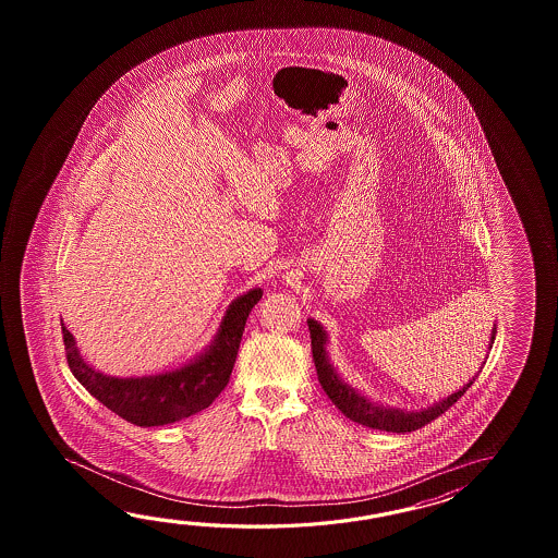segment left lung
<instances>
[{"mask_svg": "<svg viewBox=\"0 0 558 558\" xmlns=\"http://www.w3.org/2000/svg\"><path fill=\"white\" fill-rule=\"evenodd\" d=\"M308 331H311V349H313V361L317 368V377H319L323 391L327 392V397L331 399L332 404L343 413L347 418L355 421L359 425H365L368 428H379L387 433H411L416 428L425 427L430 421H435L437 416L442 415L449 407L457 403L463 397L466 389L473 385V380H469L463 389L449 395L447 399H442L439 403L430 404L423 411H399L391 407H383V404L371 403L367 397H363L361 392L355 391L351 385H347L339 373L329 361L327 355V332L323 331L320 323L315 319H308ZM497 327H493L490 332V347L495 341Z\"/></svg>", "mask_w": 558, "mask_h": 558, "instance_id": "obj_1", "label": "left lung"}]
</instances>
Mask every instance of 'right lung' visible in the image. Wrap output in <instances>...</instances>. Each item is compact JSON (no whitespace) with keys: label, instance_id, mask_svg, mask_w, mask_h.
<instances>
[{"label":"right lung","instance_id":"1","mask_svg":"<svg viewBox=\"0 0 558 558\" xmlns=\"http://www.w3.org/2000/svg\"><path fill=\"white\" fill-rule=\"evenodd\" d=\"M262 289L238 296L226 311L214 343L187 365L149 377H109L85 363L72 332L61 323L68 365L73 377L109 411L137 427H161L207 409L223 391L238 359L239 343L251 308Z\"/></svg>","mask_w":558,"mask_h":558}]
</instances>
